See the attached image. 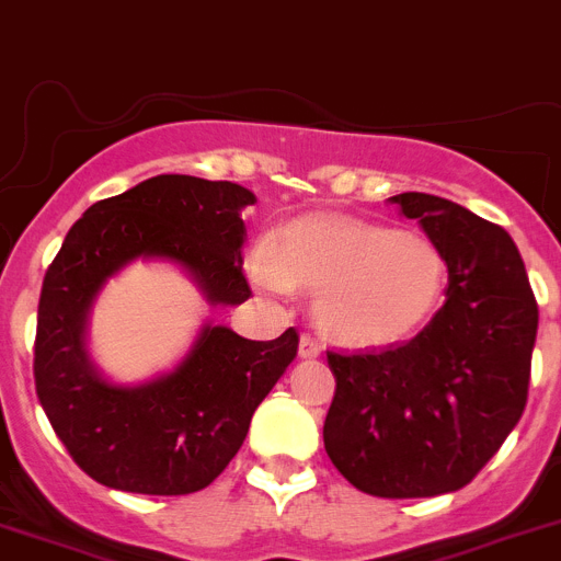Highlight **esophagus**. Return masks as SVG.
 <instances>
[{
	"instance_id": "34e87169",
	"label": "esophagus",
	"mask_w": 561,
	"mask_h": 561,
	"mask_svg": "<svg viewBox=\"0 0 561 561\" xmlns=\"http://www.w3.org/2000/svg\"><path fill=\"white\" fill-rule=\"evenodd\" d=\"M298 354H301V357H305V359L321 357V354H323L321 340L310 337V334H301V340H298Z\"/></svg>"
}]
</instances>
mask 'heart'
<instances>
[{
  "label": "heart",
  "instance_id": "heart-1",
  "mask_svg": "<svg viewBox=\"0 0 561 561\" xmlns=\"http://www.w3.org/2000/svg\"><path fill=\"white\" fill-rule=\"evenodd\" d=\"M251 279L268 293L318 290L316 321L323 334L352 348H387L432 321L446 293L448 263L423 232L305 216L254 251Z\"/></svg>",
  "mask_w": 561,
  "mask_h": 561
}]
</instances>
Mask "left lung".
Returning <instances> with one entry per match:
<instances>
[{"instance_id": "8db88e82", "label": "left lung", "mask_w": 561, "mask_h": 561, "mask_svg": "<svg viewBox=\"0 0 561 561\" xmlns=\"http://www.w3.org/2000/svg\"><path fill=\"white\" fill-rule=\"evenodd\" d=\"M390 202L446 254V305L404 345L327 352L323 446L363 493L432 499L470 484L520 421L540 312L506 229L428 193Z\"/></svg>"}]
</instances>
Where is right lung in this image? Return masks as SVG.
Listing matches in <instances>:
<instances>
[{
	"instance_id": "right-lung-1",
	"label": "right lung",
	"mask_w": 561,
	"mask_h": 561,
	"mask_svg": "<svg viewBox=\"0 0 561 561\" xmlns=\"http://www.w3.org/2000/svg\"><path fill=\"white\" fill-rule=\"evenodd\" d=\"M254 202L234 182L160 174L96 202L68 229L41 287L35 392L71 459L99 484L140 495L204 490L296 357L293 327L276 340H245L221 323H204L171 374L140 385L104 379L88 354L93 301L135 260L180 265L209 305H243L240 213Z\"/></svg>"
}]
</instances>
